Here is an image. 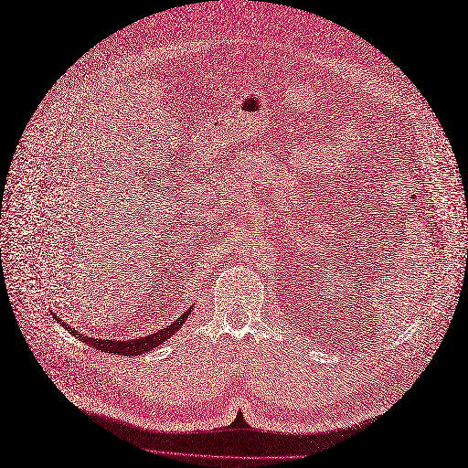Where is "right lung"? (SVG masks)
<instances>
[{"instance_id": "add662e5", "label": "right lung", "mask_w": 468, "mask_h": 468, "mask_svg": "<svg viewBox=\"0 0 468 468\" xmlns=\"http://www.w3.org/2000/svg\"><path fill=\"white\" fill-rule=\"evenodd\" d=\"M190 313H192V306L186 310V313H183L179 318H176L171 325H167V327H164V329H160V331H155V333H150V335H144V337H139V339H129V341L95 339V337H89V335H81V333H80L76 327L60 322V318H58L57 314H53V313H51V314H53V318H55L66 331L72 333V335H74L78 341H81V343H85V345H89V346H93V348H97V350H101V352L118 354V356H141V354H144V352L154 350L155 346H160V345L165 343L167 339H171V337L175 335V333L181 329V325L186 322V318L190 316Z\"/></svg>"}]
</instances>
